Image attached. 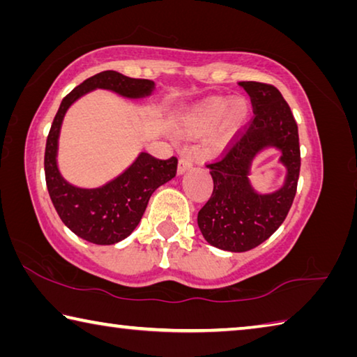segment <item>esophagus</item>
Segmentation results:
<instances>
[{"instance_id": "34e87169", "label": "esophagus", "mask_w": 357, "mask_h": 357, "mask_svg": "<svg viewBox=\"0 0 357 357\" xmlns=\"http://www.w3.org/2000/svg\"><path fill=\"white\" fill-rule=\"evenodd\" d=\"M193 167V160L190 158H181L179 159V164H178V173L183 174L185 173L187 170H190V168Z\"/></svg>"}]
</instances>
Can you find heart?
Instances as JSON below:
<instances>
[{
    "label": "heart",
    "mask_w": 357,
    "mask_h": 357,
    "mask_svg": "<svg viewBox=\"0 0 357 357\" xmlns=\"http://www.w3.org/2000/svg\"><path fill=\"white\" fill-rule=\"evenodd\" d=\"M248 112L250 106L243 98H215L206 101L185 116L184 131L192 135L201 134L218 125L220 132L229 135L243 125Z\"/></svg>",
    "instance_id": "1"
}]
</instances>
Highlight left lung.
<instances>
[{"instance_id": "8db88e82", "label": "left lung", "mask_w": 357, "mask_h": 357, "mask_svg": "<svg viewBox=\"0 0 357 357\" xmlns=\"http://www.w3.org/2000/svg\"><path fill=\"white\" fill-rule=\"evenodd\" d=\"M238 84L250 95L255 115L232 135L222 154L207 164L213 190L198 212V226L206 241L232 252L256 248L280 228L296 195L301 167L298 126L280 90L256 81ZM267 146L283 151L288 178L278 192L259 196L245 176L252 158Z\"/></svg>"}]
</instances>
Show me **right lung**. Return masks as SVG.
<instances>
[{
	"mask_svg": "<svg viewBox=\"0 0 357 357\" xmlns=\"http://www.w3.org/2000/svg\"><path fill=\"white\" fill-rule=\"evenodd\" d=\"M153 81L128 77L106 70L84 81L62 100L45 148V179L50 198L63 225L77 237L96 245H112L126 238L140 223L148 201L159 185L176 176L178 159H158L142 153L128 170L98 189H79L61 176L56 164L57 137L71 102L93 89H107L128 98L150 95Z\"/></svg>",
	"mask_w": 357,
	"mask_h": 357,
	"instance_id": "1",
	"label": "right lung"
}]
</instances>
